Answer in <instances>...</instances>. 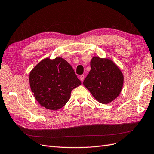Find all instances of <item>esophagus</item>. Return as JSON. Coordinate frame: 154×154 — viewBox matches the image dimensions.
<instances>
[{
  "mask_svg": "<svg viewBox=\"0 0 154 154\" xmlns=\"http://www.w3.org/2000/svg\"><path fill=\"white\" fill-rule=\"evenodd\" d=\"M80 79H81V81L82 82L84 79V75H81L80 76Z\"/></svg>",
  "mask_w": 154,
  "mask_h": 154,
  "instance_id": "esophagus-1",
  "label": "esophagus"
}]
</instances>
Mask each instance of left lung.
<instances>
[{
    "label": "left lung",
    "mask_w": 154,
    "mask_h": 154,
    "mask_svg": "<svg viewBox=\"0 0 154 154\" xmlns=\"http://www.w3.org/2000/svg\"><path fill=\"white\" fill-rule=\"evenodd\" d=\"M91 70L83 84L100 103L107 104L120 95L124 82L120 68L111 59L94 56L90 62Z\"/></svg>",
    "instance_id": "left-lung-1"
}]
</instances>
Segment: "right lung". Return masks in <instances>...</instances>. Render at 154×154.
<instances>
[{
    "instance_id": "obj_1",
    "label": "right lung",
    "mask_w": 154,
    "mask_h": 154,
    "mask_svg": "<svg viewBox=\"0 0 154 154\" xmlns=\"http://www.w3.org/2000/svg\"><path fill=\"white\" fill-rule=\"evenodd\" d=\"M29 84L34 97L42 107L58 110L70 100L71 92L81 84L72 66L57 57L42 60L29 73Z\"/></svg>"
}]
</instances>
